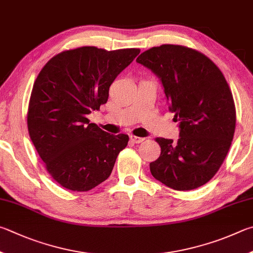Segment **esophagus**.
Listing matches in <instances>:
<instances>
[{
    "mask_svg": "<svg viewBox=\"0 0 253 253\" xmlns=\"http://www.w3.org/2000/svg\"><path fill=\"white\" fill-rule=\"evenodd\" d=\"M130 140L131 142H135V144H140V142L146 140V138H144V137H137L134 135H130Z\"/></svg>",
    "mask_w": 253,
    "mask_h": 253,
    "instance_id": "obj_1",
    "label": "esophagus"
}]
</instances>
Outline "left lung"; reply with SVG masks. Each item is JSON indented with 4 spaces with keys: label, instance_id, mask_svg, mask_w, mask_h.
Returning <instances> with one entry per match:
<instances>
[{
    "label": "left lung",
    "instance_id": "1",
    "mask_svg": "<svg viewBox=\"0 0 253 253\" xmlns=\"http://www.w3.org/2000/svg\"><path fill=\"white\" fill-rule=\"evenodd\" d=\"M137 63L162 82L169 111L179 122V139L156 138L162 153L150 172L174 190L205 185L221 166L236 128V107L221 71L206 55L180 45L141 53Z\"/></svg>",
    "mask_w": 253,
    "mask_h": 253
}]
</instances>
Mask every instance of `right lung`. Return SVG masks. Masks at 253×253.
<instances>
[{
  "label": "right lung",
  "instance_id": "add662e5",
  "mask_svg": "<svg viewBox=\"0 0 253 253\" xmlns=\"http://www.w3.org/2000/svg\"><path fill=\"white\" fill-rule=\"evenodd\" d=\"M140 53L138 48L105 50L84 46L50 58L32 89L27 127L54 180L66 189L88 191L111 176L128 144L87 116L106 104L115 79Z\"/></svg>",
  "mask_w": 253,
  "mask_h": 253
}]
</instances>
